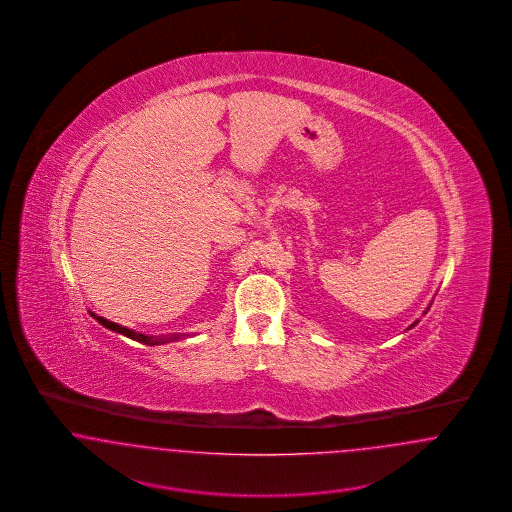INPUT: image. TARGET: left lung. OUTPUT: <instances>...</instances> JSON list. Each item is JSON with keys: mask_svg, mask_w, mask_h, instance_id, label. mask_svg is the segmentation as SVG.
I'll use <instances>...</instances> for the list:
<instances>
[{"mask_svg": "<svg viewBox=\"0 0 512 512\" xmlns=\"http://www.w3.org/2000/svg\"><path fill=\"white\" fill-rule=\"evenodd\" d=\"M428 309H430V307H428ZM416 324H418V320H416V322H413V324H411V326H409V330H411V328H413V326H416Z\"/></svg>", "mask_w": 512, "mask_h": 512, "instance_id": "1", "label": "left lung"}]
</instances>
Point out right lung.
I'll list each match as a JSON object with an SVG mask.
<instances>
[{"label":"right lung","mask_w":512,"mask_h":512,"mask_svg":"<svg viewBox=\"0 0 512 512\" xmlns=\"http://www.w3.org/2000/svg\"><path fill=\"white\" fill-rule=\"evenodd\" d=\"M92 317L96 318L101 326H105V328H109V330H113V332H117V334H122V336L130 338V340L140 341V343H144V345H161V343L178 341L182 338V334H172V336H146V334L134 332V330H130V328H126V326H121V324H117V322H111V320H107V318L98 317L96 313H92Z\"/></svg>","instance_id":"add662e5"}]
</instances>
